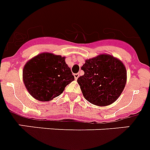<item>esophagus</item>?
<instances>
[{
    "mask_svg": "<svg viewBox=\"0 0 150 150\" xmlns=\"http://www.w3.org/2000/svg\"><path fill=\"white\" fill-rule=\"evenodd\" d=\"M74 78H75V80H77L79 77V74H74Z\"/></svg>",
    "mask_w": 150,
    "mask_h": 150,
    "instance_id": "1",
    "label": "esophagus"
}]
</instances>
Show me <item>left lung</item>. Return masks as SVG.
Returning <instances> with one entry per match:
<instances>
[{
  "mask_svg": "<svg viewBox=\"0 0 150 150\" xmlns=\"http://www.w3.org/2000/svg\"><path fill=\"white\" fill-rule=\"evenodd\" d=\"M81 69L84 74L77 79L83 95L98 106H108L115 101L126 84L127 71L120 59L100 54L86 59Z\"/></svg>",
  "mask_w": 150,
  "mask_h": 150,
  "instance_id": "8db88e82",
  "label": "left lung"
}]
</instances>
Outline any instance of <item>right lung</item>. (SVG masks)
<instances>
[{"instance_id": "obj_1", "label": "right lung", "mask_w": 150, "mask_h": 150, "mask_svg": "<svg viewBox=\"0 0 150 150\" xmlns=\"http://www.w3.org/2000/svg\"><path fill=\"white\" fill-rule=\"evenodd\" d=\"M22 73L26 89L39 101H50L58 97L74 81L65 57L50 52H42L29 59Z\"/></svg>"}]
</instances>
